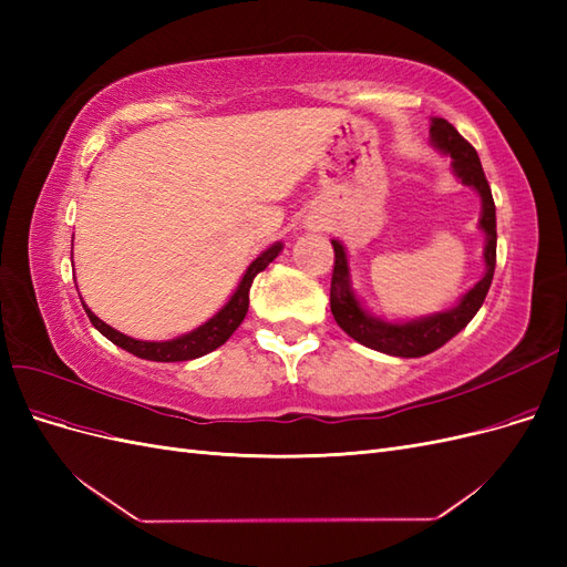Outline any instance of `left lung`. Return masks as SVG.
Returning a JSON list of instances; mask_svg holds the SVG:
<instances>
[{
    "label": "left lung",
    "instance_id": "8db88e82",
    "mask_svg": "<svg viewBox=\"0 0 567 567\" xmlns=\"http://www.w3.org/2000/svg\"><path fill=\"white\" fill-rule=\"evenodd\" d=\"M431 142L452 156L454 175L466 184L473 186L483 198V215H480V229L485 231V277L480 279L466 296L458 300L456 307L447 312H437L423 319L404 321V323H390L383 319L371 317L362 302L357 300L352 284H350V269H348V255L338 241L333 244L336 262H333V277H331V312L338 326L350 338H354L362 346L379 350L394 357H423L431 354L444 342L452 340L461 329H466V323L477 315L480 307L485 302L487 290L492 286L494 265H496V210L492 188L487 184V177L480 165L477 151L463 140L454 125H450L444 117H433L431 125Z\"/></svg>",
    "mask_w": 567,
    "mask_h": 567
}]
</instances>
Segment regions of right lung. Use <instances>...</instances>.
I'll return each instance as SVG.
<instances>
[{"label": "right lung", "mask_w": 567, "mask_h": 567, "mask_svg": "<svg viewBox=\"0 0 567 567\" xmlns=\"http://www.w3.org/2000/svg\"><path fill=\"white\" fill-rule=\"evenodd\" d=\"M281 248H284V244H274L260 257H257V260H252V265L244 274L241 284H238V288L234 290L231 300L225 307H221V310L213 319H208L203 326H198V329H194L192 333H184V336L173 338V340H163V342L134 340L125 333L111 329V326L101 321L87 305H84V312H87V317L94 323L96 331L104 333L111 342H115L117 348L132 352L134 357L151 359V362H186V359L203 357V354L217 350L219 346H225L229 336L238 329V326H241V321L248 312L252 279L274 260V257L281 252Z\"/></svg>", "instance_id": "right-lung-1"}]
</instances>
